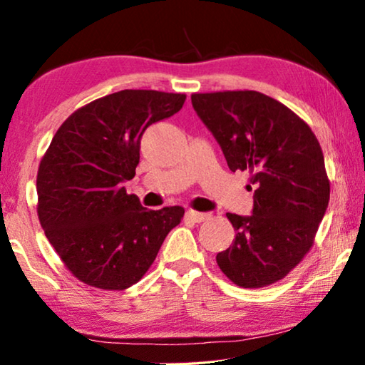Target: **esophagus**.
<instances>
[{
  "instance_id": "34e87169",
  "label": "esophagus",
  "mask_w": 365,
  "mask_h": 365,
  "mask_svg": "<svg viewBox=\"0 0 365 365\" xmlns=\"http://www.w3.org/2000/svg\"><path fill=\"white\" fill-rule=\"evenodd\" d=\"M186 216H187V218H189L190 221H194V222H202V221H205L210 215H208V213L194 212V210H187V212H186Z\"/></svg>"
}]
</instances>
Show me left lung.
Here are the masks:
<instances>
[{"label":"left lung","instance_id":"obj_1","mask_svg":"<svg viewBox=\"0 0 365 365\" xmlns=\"http://www.w3.org/2000/svg\"><path fill=\"white\" fill-rule=\"evenodd\" d=\"M190 101L229 168L250 171L255 187L250 216L226 215L235 237L216 263L244 289L277 282L308 253L329 207L319 140L298 115L266 94L205 93Z\"/></svg>","mask_w":365,"mask_h":365}]
</instances>
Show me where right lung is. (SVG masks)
Wrapping results in <instances>:
<instances>
[{"instance_id":"add662e5","label":"right lung","mask_w":365,"mask_h":365,"mask_svg":"<svg viewBox=\"0 0 365 365\" xmlns=\"http://www.w3.org/2000/svg\"><path fill=\"white\" fill-rule=\"evenodd\" d=\"M184 101V94L123 89L78 108L54 134L38 170V218L81 282L102 290L136 284L181 222L182 207L147 210L123 182L136 175L144 131Z\"/></svg>"}]
</instances>
